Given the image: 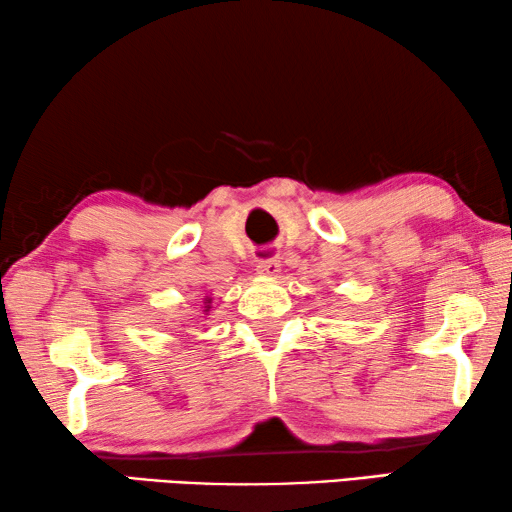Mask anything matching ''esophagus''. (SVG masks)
<instances>
[{
    "label": "esophagus",
    "instance_id": "34e87169",
    "mask_svg": "<svg viewBox=\"0 0 512 512\" xmlns=\"http://www.w3.org/2000/svg\"><path fill=\"white\" fill-rule=\"evenodd\" d=\"M256 270H258V274H265V276H274V274H279V272H281V261H279V256H265V258H258Z\"/></svg>",
    "mask_w": 512,
    "mask_h": 512
}]
</instances>
